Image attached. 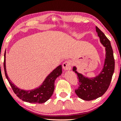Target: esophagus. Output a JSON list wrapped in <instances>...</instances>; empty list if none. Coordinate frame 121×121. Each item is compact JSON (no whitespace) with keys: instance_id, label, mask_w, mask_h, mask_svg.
Masks as SVG:
<instances>
[{"instance_id":"1","label":"esophagus","mask_w":121,"mask_h":121,"mask_svg":"<svg viewBox=\"0 0 121 121\" xmlns=\"http://www.w3.org/2000/svg\"><path fill=\"white\" fill-rule=\"evenodd\" d=\"M73 62L71 60H68L64 62L62 65V68L65 70H69L72 68Z\"/></svg>"}]
</instances>
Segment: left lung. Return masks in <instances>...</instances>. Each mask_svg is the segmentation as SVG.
<instances>
[{
  "label": "left lung",
  "instance_id": "left-lung-1",
  "mask_svg": "<svg viewBox=\"0 0 121 121\" xmlns=\"http://www.w3.org/2000/svg\"><path fill=\"white\" fill-rule=\"evenodd\" d=\"M95 28L101 43L106 50V58L102 70L98 76L89 78L78 73L75 66L73 68V71L77 74L79 81L78 88L75 90V92L79 98L85 101L97 99L106 92L114 71L115 61L110 41L98 27H96Z\"/></svg>",
  "mask_w": 121,
  "mask_h": 121
}]
</instances>
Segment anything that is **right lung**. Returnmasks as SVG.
I'll list each match as a JSON object with an SVG mask.
<instances>
[{
    "label": "right lung",
    "mask_w": 121,
    "mask_h": 121,
    "mask_svg": "<svg viewBox=\"0 0 121 121\" xmlns=\"http://www.w3.org/2000/svg\"><path fill=\"white\" fill-rule=\"evenodd\" d=\"M4 69L5 77L16 95L20 99L25 102L32 104H43L46 102L51 98L55 89V80L62 73V66L61 65H60L56 69H54L47 76L43 84L38 88L30 90V91H24L18 88L16 85L12 84V82L8 78L6 72V68H5V52L4 53Z\"/></svg>",
    "instance_id": "right-lung-1"
}]
</instances>
